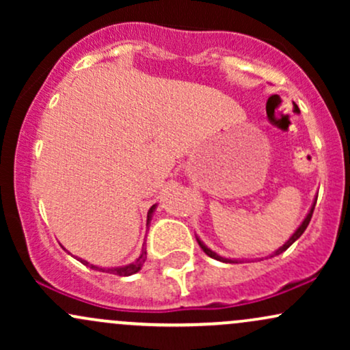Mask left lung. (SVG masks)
<instances>
[{"instance_id": "1", "label": "left lung", "mask_w": 350, "mask_h": 350, "mask_svg": "<svg viewBox=\"0 0 350 350\" xmlns=\"http://www.w3.org/2000/svg\"><path fill=\"white\" fill-rule=\"evenodd\" d=\"M316 200H317V198L314 199V202H312V206H311V208H309V212L306 214V217H304L303 222H301V224H299V227L296 228V230H295V234H293V235L290 237V239L286 240V242H284L283 245H281V247L278 248V250L273 252L270 256H276V255H280V253H283L284 250H288V248H290L291 245L295 243L296 240H298L299 237L304 234V230H306V227L309 226V220H311V217H312V211H314ZM196 239H198V242H199V245H200V248H202V250H204V253H206V255L211 256V258H215V260H219V262H224V263H239V262H242V260H234V258H226V256H220L219 253H215L214 250H211V248H208L207 245L204 243L202 240H200L198 235H196Z\"/></svg>"}]
</instances>
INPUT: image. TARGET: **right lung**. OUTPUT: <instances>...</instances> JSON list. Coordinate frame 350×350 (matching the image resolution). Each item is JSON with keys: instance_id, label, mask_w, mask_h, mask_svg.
I'll return each instance as SVG.
<instances>
[{"instance_id": "add662e5", "label": "right lung", "mask_w": 350, "mask_h": 350, "mask_svg": "<svg viewBox=\"0 0 350 350\" xmlns=\"http://www.w3.org/2000/svg\"><path fill=\"white\" fill-rule=\"evenodd\" d=\"M156 207H158V204H154V206L150 207V211H148V220H146V227H150L151 224V219H152V214H154ZM64 248V247H62ZM66 250V248H64ZM67 253H70L69 250H66ZM75 258L79 260L80 263H83L85 267H90L94 268V270H98V271H103V273H111V275H120V276H130V275H135V273H138L139 270H142L144 260H146V242L143 243V248H142V253H139L138 258L135 260V262L124 265V267H113V268H102V267H97V265H92L88 263L87 260H82L79 258V256H75Z\"/></svg>"}]
</instances>
